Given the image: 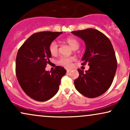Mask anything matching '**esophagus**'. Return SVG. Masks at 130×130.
Listing matches in <instances>:
<instances>
[{
    "label": "esophagus",
    "mask_w": 130,
    "mask_h": 130,
    "mask_svg": "<svg viewBox=\"0 0 130 130\" xmlns=\"http://www.w3.org/2000/svg\"><path fill=\"white\" fill-rule=\"evenodd\" d=\"M70 71H71V70H70V69H67V73L70 72Z\"/></svg>",
    "instance_id": "obj_1"
}]
</instances>
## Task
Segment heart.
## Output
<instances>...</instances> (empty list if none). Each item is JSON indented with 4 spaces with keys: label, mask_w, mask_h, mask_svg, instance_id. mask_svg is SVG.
Masks as SVG:
<instances>
[{
    "label": "heart",
    "mask_w": 130,
    "mask_h": 130,
    "mask_svg": "<svg viewBox=\"0 0 130 130\" xmlns=\"http://www.w3.org/2000/svg\"><path fill=\"white\" fill-rule=\"evenodd\" d=\"M65 41L74 50L78 49L80 46V43L79 42V41L74 37H68L65 40ZM49 51H50V53L52 56H55L57 54L58 51H59V46H58L57 43L56 41H52L50 43V46H49ZM74 60H75V59L73 57H61L59 59V61H58V63L62 66L68 68V67H70L71 66L72 62Z\"/></svg>",
    "instance_id": "obj_1"
}]
</instances>
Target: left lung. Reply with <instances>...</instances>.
I'll list each match as a JSON object with an SVG mask.
<instances>
[{"label": "left lung", "mask_w": 130, "mask_h": 130, "mask_svg": "<svg viewBox=\"0 0 130 130\" xmlns=\"http://www.w3.org/2000/svg\"><path fill=\"white\" fill-rule=\"evenodd\" d=\"M86 43V49L82 65H89V70L77 69L79 77L74 80L75 88L86 97L100 96L111 87L116 74L117 62L109 39L94 29L71 32Z\"/></svg>", "instance_id": "left-lung-1"}]
</instances>
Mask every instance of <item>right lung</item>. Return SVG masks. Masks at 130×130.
I'll return each instance as SVG.
<instances>
[{
	"label": "right lung",
	"mask_w": 130,
	"mask_h": 130,
	"mask_svg": "<svg viewBox=\"0 0 130 130\" xmlns=\"http://www.w3.org/2000/svg\"><path fill=\"white\" fill-rule=\"evenodd\" d=\"M56 32L35 33L21 46L16 59V74L20 86L29 97L46 101L59 89L61 78L67 70L57 66L52 71L45 70L51 63L50 43L62 34Z\"/></svg>",
	"instance_id": "1"
}]
</instances>
